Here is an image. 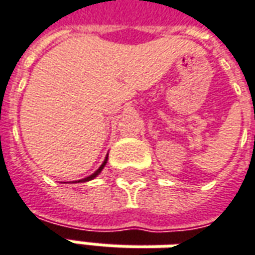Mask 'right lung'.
Returning <instances> with one entry per match:
<instances>
[{
	"mask_svg": "<svg viewBox=\"0 0 255 255\" xmlns=\"http://www.w3.org/2000/svg\"><path fill=\"white\" fill-rule=\"evenodd\" d=\"M107 159H109V155H107V156H106V159H104V162L101 163V165H100V168H99V169H97V171L94 172V173H92V175H90V176H87V178H83V179H80V180H76L75 183H79V182H89V180L94 179V178H96V176H97V175H100V172L103 171V169H104V166H106V163H107Z\"/></svg>",
	"mask_w": 255,
	"mask_h": 255,
	"instance_id": "obj_1",
	"label": "right lung"
}]
</instances>
